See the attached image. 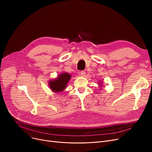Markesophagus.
<instances>
[{"label":"esophagus","mask_w":152,"mask_h":152,"mask_svg":"<svg viewBox=\"0 0 152 152\" xmlns=\"http://www.w3.org/2000/svg\"><path fill=\"white\" fill-rule=\"evenodd\" d=\"M79 75L83 76V77H84L86 76V72L85 71H81L80 73H79Z\"/></svg>","instance_id":"1"}]
</instances>
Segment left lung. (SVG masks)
Returning a JSON list of instances; mask_svg holds the SVG:
<instances>
[{
  "mask_svg": "<svg viewBox=\"0 0 152 152\" xmlns=\"http://www.w3.org/2000/svg\"><path fill=\"white\" fill-rule=\"evenodd\" d=\"M99 84H99L100 87H102V84H102V81H99Z\"/></svg>",
  "mask_w": 152,
  "mask_h": 152,
  "instance_id": "left-lung-1",
  "label": "left lung"
}]
</instances>
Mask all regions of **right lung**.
Returning <instances> with one entry per match:
<instances>
[{
  "mask_svg": "<svg viewBox=\"0 0 152 152\" xmlns=\"http://www.w3.org/2000/svg\"><path fill=\"white\" fill-rule=\"evenodd\" d=\"M71 75L68 73H62L49 81V86L52 92L59 93L66 89Z\"/></svg>",
  "mask_w": 152,
  "mask_h": 152,
  "instance_id": "add662e5",
  "label": "right lung"
}]
</instances>
